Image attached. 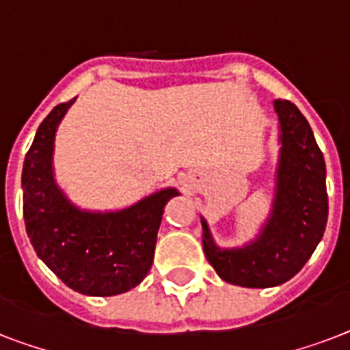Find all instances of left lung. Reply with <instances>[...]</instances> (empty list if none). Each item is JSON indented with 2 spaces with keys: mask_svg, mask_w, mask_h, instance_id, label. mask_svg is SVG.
<instances>
[{
  "mask_svg": "<svg viewBox=\"0 0 350 350\" xmlns=\"http://www.w3.org/2000/svg\"><path fill=\"white\" fill-rule=\"evenodd\" d=\"M280 121L276 189L269 218L243 247L221 249L205 218L203 252L227 283L249 288L276 287L296 276L323 238L329 216L325 159L298 107L274 100Z\"/></svg>",
  "mask_w": 350,
  "mask_h": 350,
  "instance_id": "8db88e82",
  "label": "left lung"
}]
</instances>
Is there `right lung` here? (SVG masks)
I'll list each match as a JSON object with an SVG mask.
<instances>
[{
  "mask_svg": "<svg viewBox=\"0 0 350 350\" xmlns=\"http://www.w3.org/2000/svg\"><path fill=\"white\" fill-rule=\"evenodd\" d=\"M76 98L52 109L25 156V229L36 254L67 287L87 296H116L150 271L163 208L180 196L167 187L120 211H85L57 187L52 167L56 131Z\"/></svg>",
  "mask_w": 350,
  "mask_h": 350,
  "instance_id": "1",
  "label": "right lung"
}]
</instances>
